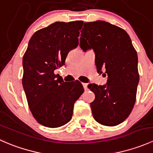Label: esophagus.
I'll return each mask as SVG.
<instances>
[{
    "label": "esophagus",
    "mask_w": 153,
    "mask_h": 153,
    "mask_svg": "<svg viewBox=\"0 0 153 153\" xmlns=\"http://www.w3.org/2000/svg\"><path fill=\"white\" fill-rule=\"evenodd\" d=\"M83 86H84V89H85V90H86V89H87V84H85V83H83Z\"/></svg>",
    "instance_id": "34e87169"
}]
</instances>
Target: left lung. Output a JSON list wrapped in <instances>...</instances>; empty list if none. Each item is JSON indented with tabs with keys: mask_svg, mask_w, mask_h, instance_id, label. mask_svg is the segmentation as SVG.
<instances>
[{
	"mask_svg": "<svg viewBox=\"0 0 153 153\" xmlns=\"http://www.w3.org/2000/svg\"><path fill=\"white\" fill-rule=\"evenodd\" d=\"M80 47L93 49L98 73L107 75L106 84H90L95 93L90 103L97 122L116 126L127 118L135 105L139 82L138 55L129 35L123 29L103 21L84 23Z\"/></svg>",
	"mask_w": 153,
	"mask_h": 153,
	"instance_id": "left-lung-1",
	"label": "left lung"
}]
</instances>
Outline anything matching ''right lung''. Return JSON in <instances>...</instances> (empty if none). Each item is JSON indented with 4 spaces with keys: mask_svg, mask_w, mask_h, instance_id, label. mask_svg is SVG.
<instances>
[{
    "mask_svg": "<svg viewBox=\"0 0 153 153\" xmlns=\"http://www.w3.org/2000/svg\"><path fill=\"white\" fill-rule=\"evenodd\" d=\"M83 21L55 22L37 31L23 57L22 84L30 111L39 124L56 128L71 120L75 101L84 89L78 81L64 82L54 71L65 64L78 45Z\"/></svg>",
    "mask_w": 153,
    "mask_h": 153,
    "instance_id": "1",
    "label": "right lung"
}]
</instances>
